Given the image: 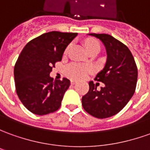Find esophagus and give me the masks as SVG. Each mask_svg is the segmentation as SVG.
I'll return each mask as SVG.
<instances>
[{
	"instance_id": "34e87169",
	"label": "esophagus",
	"mask_w": 150,
	"mask_h": 150,
	"mask_svg": "<svg viewBox=\"0 0 150 150\" xmlns=\"http://www.w3.org/2000/svg\"><path fill=\"white\" fill-rule=\"evenodd\" d=\"M77 82V80H71V84H73V85L76 84Z\"/></svg>"
}]
</instances>
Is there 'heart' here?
I'll return each mask as SVG.
<instances>
[{"instance_id": "obj_1", "label": "heart", "mask_w": 150, "mask_h": 150, "mask_svg": "<svg viewBox=\"0 0 150 150\" xmlns=\"http://www.w3.org/2000/svg\"><path fill=\"white\" fill-rule=\"evenodd\" d=\"M86 45L87 47V50H91L94 48H99L100 49V44L99 42L95 41V40H89L86 43ZM69 47L67 48L69 49ZM91 71V68L90 66L84 64H72L69 65L66 69L65 73L66 75L69 77L73 78H82L85 77L89 72Z\"/></svg>"}]
</instances>
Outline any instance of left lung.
<instances>
[{
	"instance_id": "8db88e82",
	"label": "left lung",
	"mask_w": 150,
	"mask_h": 150,
	"mask_svg": "<svg viewBox=\"0 0 150 150\" xmlns=\"http://www.w3.org/2000/svg\"><path fill=\"white\" fill-rule=\"evenodd\" d=\"M100 41L106 50L104 69L96 80L105 85L97 90L96 84L89 82V91L82 96V106L89 114L106 118L117 114L133 96L137 82V67L130 50L108 34H88Z\"/></svg>"
}]
</instances>
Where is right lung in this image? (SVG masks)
I'll use <instances>...</instances> for the list:
<instances>
[{
	"label": "right lung",
	"instance_id": "1",
	"mask_svg": "<svg viewBox=\"0 0 150 150\" xmlns=\"http://www.w3.org/2000/svg\"><path fill=\"white\" fill-rule=\"evenodd\" d=\"M77 33L50 32L34 38L24 46L14 69L16 91L23 105L37 115L58 110L70 81L50 76L56 62Z\"/></svg>",
	"mask_w": 150,
	"mask_h": 150
}]
</instances>
